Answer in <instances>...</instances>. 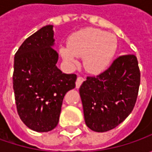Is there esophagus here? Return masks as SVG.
<instances>
[{"label": "esophagus", "mask_w": 152, "mask_h": 152, "mask_svg": "<svg viewBox=\"0 0 152 152\" xmlns=\"http://www.w3.org/2000/svg\"><path fill=\"white\" fill-rule=\"evenodd\" d=\"M85 81V79L83 78V77H78V79L76 80V88L77 89H79V87H80V85H82V83Z\"/></svg>", "instance_id": "1"}]
</instances>
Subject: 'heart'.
I'll return each mask as SVG.
<instances>
[{
	"label": "heart",
	"mask_w": 152,
	"mask_h": 152,
	"mask_svg": "<svg viewBox=\"0 0 152 152\" xmlns=\"http://www.w3.org/2000/svg\"><path fill=\"white\" fill-rule=\"evenodd\" d=\"M117 50L118 39L114 34L88 28L72 34L67 46L60 47V54L70 65L77 64V57H84L85 69L99 73L109 66Z\"/></svg>",
	"instance_id": "heart-1"
}]
</instances>
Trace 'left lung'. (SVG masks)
Listing matches in <instances>:
<instances>
[{
  "instance_id": "obj_1",
  "label": "left lung",
  "mask_w": 152,
  "mask_h": 152,
  "mask_svg": "<svg viewBox=\"0 0 152 152\" xmlns=\"http://www.w3.org/2000/svg\"><path fill=\"white\" fill-rule=\"evenodd\" d=\"M140 72L133 54L115 59L97 76H88L79 88L86 125L96 132L111 130L131 113L137 100Z\"/></svg>"
}]
</instances>
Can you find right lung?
Wrapping results in <instances>:
<instances>
[{
  "instance_id": "1",
  "label": "right lung",
  "mask_w": 152,
  "mask_h": 152,
  "mask_svg": "<svg viewBox=\"0 0 152 152\" xmlns=\"http://www.w3.org/2000/svg\"><path fill=\"white\" fill-rule=\"evenodd\" d=\"M53 26L47 25L21 45L14 56L12 84L17 111L23 124L37 132H48L58 124L67 91L75 87L76 74L56 67Z\"/></svg>"
}]
</instances>
